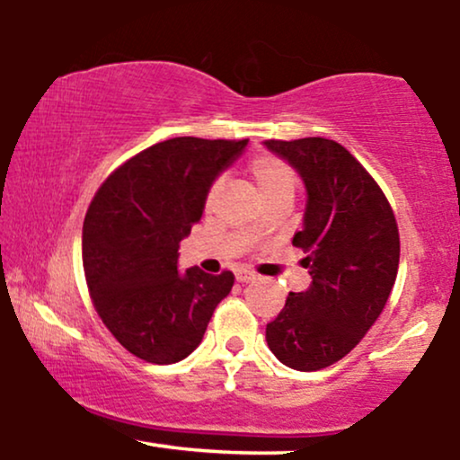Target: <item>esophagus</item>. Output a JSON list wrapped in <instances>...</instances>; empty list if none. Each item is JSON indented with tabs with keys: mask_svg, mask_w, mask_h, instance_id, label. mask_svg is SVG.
Instances as JSON below:
<instances>
[{
	"mask_svg": "<svg viewBox=\"0 0 460 460\" xmlns=\"http://www.w3.org/2000/svg\"><path fill=\"white\" fill-rule=\"evenodd\" d=\"M236 281L238 283H252V281H255V274L249 272V270H238L236 272Z\"/></svg>",
	"mask_w": 460,
	"mask_h": 460,
	"instance_id": "esophagus-1",
	"label": "esophagus"
}]
</instances>
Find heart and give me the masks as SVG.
Returning a JSON list of instances; mask_svg holds the SVG:
<instances>
[{"instance_id":"obj_1","label":"heart","mask_w":460,"mask_h":460,"mask_svg":"<svg viewBox=\"0 0 460 460\" xmlns=\"http://www.w3.org/2000/svg\"><path fill=\"white\" fill-rule=\"evenodd\" d=\"M247 172L249 177H252L255 190H258L261 199H264V202L277 194H294L296 172L291 171V166L288 163H283V160L268 156V154H260V156L249 160ZM222 188H224L222 179H216V181L211 183V188H208L207 199H205L207 208L213 207V202L217 200ZM258 234H260V226L255 224L252 226V230H249V236H258Z\"/></svg>"}]
</instances>
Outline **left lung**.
Segmentation results:
<instances>
[{"label":"left lung","mask_w":460,"mask_h":460,"mask_svg":"<svg viewBox=\"0 0 460 460\" xmlns=\"http://www.w3.org/2000/svg\"><path fill=\"white\" fill-rule=\"evenodd\" d=\"M264 146L306 188L294 244L313 279L266 325V342L288 367L314 372L349 355L383 313L399 266L397 222L378 183L340 143L306 137Z\"/></svg>","instance_id":"obj_1"}]
</instances>
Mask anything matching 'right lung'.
Returning <instances> with one entry per match:
<instances>
[{
	"instance_id": "add662e5",
	"label": "right lung",
	"mask_w": 460,
	"mask_h": 460,
	"mask_svg": "<svg viewBox=\"0 0 460 460\" xmlns=\"http://www.w3.org/2000/svg\"><path fill=\"white\" fill-rule=\"evenodd\" d=\"M247 143H156L111 172L91 202L82 230L88 289L107 330L143 361L186 359L234 285L232 272H179L177 252L200 222L211 183Z\"/></svg>"
}]
</instances>
